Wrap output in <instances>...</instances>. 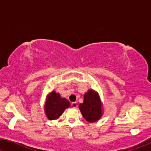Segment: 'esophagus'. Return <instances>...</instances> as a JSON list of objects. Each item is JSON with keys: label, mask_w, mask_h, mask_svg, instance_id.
<instances>
[{"label": "esophagus", "mask_w": 151, "mask_h": 151, "mask_svg": "<svg viewBox=\"0 0 151 151\" xmlns=\"http://www.w3.org/2000/svg\"><path fill=\"white\" fill-rule=\"evenodd\" d=\"M71 106H72V107H73V108H76V107H77V106H78L77 103H76V102H74V103L71 104Z\"/></svg>", "instance_id": "obj_1"}]
</instances>
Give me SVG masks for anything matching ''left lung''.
Masks as SVG:
<instances>
[{"label":"left lung","mask_w":151,"mask_h":151,"mask_svg":"<svg viewBox=\"0 0 151 151\" xmlns=\"http://www.w3.org/2000/svg\"><path fill=\"white\" fill-rule=\"evenodd\" d=\"M79 109L85 120L93 123L101 118L103 114V105L96 91L90 89L84 94L83 102L81 103Z\"/></svg>","instance_id":"8db88e82"}]
</instances>
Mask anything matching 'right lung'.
Masks as SVG:
<instances>
[{
  "label": "right lung",
  "mask_w": 151,
  "mask_h": 151,
  "mask_svg": "<svg viewBox=\"0 0 151 151\" xmlns=\"http://www.w3.org/2000/svg\"><path fill=\"white\" fill-rule=\"evenodd\" d=\"M69 107V101L61 98L59 93L52 91L46 96L44 107V113L48 120H57L62 115L65 109Z\"/></svg>",
  "instance_id": "1"
}]
</instances>
